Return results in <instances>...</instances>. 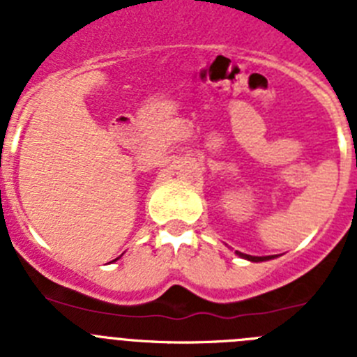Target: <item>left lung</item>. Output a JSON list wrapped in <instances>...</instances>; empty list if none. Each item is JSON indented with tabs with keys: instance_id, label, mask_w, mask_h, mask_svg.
<instances>
[{
	"instance_id": "1",
	"label": "left lung",
	"mask_w": 357,
	"mask_h": 357,
	"mask_svg": "<svg viewBox=\"0 0 357 357\" xmlns=\"http://www.w3.org/2000/svg\"><path fill=\"white\" fill-rule=\"evenodd\" d=\"M236 254H238L239 257H243V259L252 261V263H261V261L273 259V255H263V257H257V255H248V254H243V252H238V250H236Z\"/></svg>"
}]
</instances>
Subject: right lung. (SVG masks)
I'll return each instance as SVG.
<instances>
[{
	"label": "right lung",
	"instance_id": "obj_1",
	"mask_svg": "<svg viewBox=\"0 0 357 357\" xmlns=\"http://www.w3.org/2000/svg\"><path fill=\"white\" fill-rule=\"evenodd\" d=\"M118 259H119V257H118ZM114 261H116V259H114Z\"/></svg>",
	"mask_w": 357,
	"mask_h": 357
}]
</instances>
